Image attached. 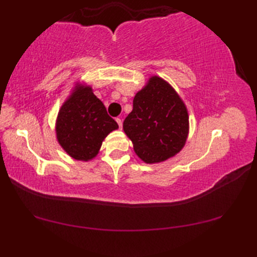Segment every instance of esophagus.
Here are the masks:
<instances>
[{
    "label": "esophagus",
    "mask_w": 257,
    "mask_h": 257,
    "mask_svg": "<svg viewBox=\"0 0 257 257\" xmlns=\"http://www.w3.org/2000/svg\"><path fill=\"white\" fill-rule=\"evenodd\" d=\"M116 121H117V123H118V125H119V128L121 129V128H122V120L120 119V118H116Z\"/></svg>",
    "instance_id": "esophagus-1"
}]
</instances>
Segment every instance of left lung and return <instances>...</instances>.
<instances>
[{
	"label": "left lung",
	"instance_id": "obj_1",
	"mask_svg": "<svg viewBox=\"0 0 257 257\" xmlns=\"http://www.w3.org/2000/svg\"><path fill=\"white\" fill-rule=\"evenodd\" d=\"M123 132L146 163H159L182 150L189 135V113L181 97L159 76H151L134 98Z\"/></svg>",
	"mask_w": 257,
	"mask_h": 257
}]
</instances>
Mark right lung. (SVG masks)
I'll return each instance as SVG.
<instances>
[{
  "instance_id": "add662e5",
  "label": "right lung",
  "mask_w": 257,
  "mask_h": 257,
  "mask_svg": "<svg viewBox=\"0 0 257 257\" xmlns=\"http://www.w3.org/2000/svg\"><path fill=\"white\" fill-rule=\"evenodd\" d=\"M118 129L90 86L77 83L59 109L55 132L58 144L75 160L89 161L98 155L107 136Z\"/></svg>"
}]
</instances>
